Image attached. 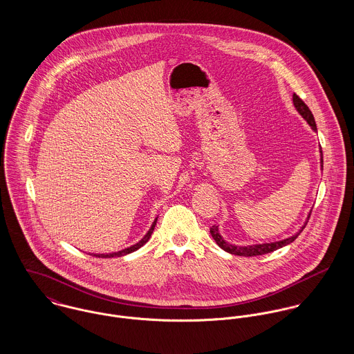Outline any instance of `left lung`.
<instances>
[{"label": "left lung", "mask_w": 354, "mask_h": 354, "mask_svg": "<svg viewBox=\"0 0 354 354\" xmlns=\"http://www.w3.org/2000/svg\"><path fill=\"white\" fill-rule=\"evenodd\" d=\"M293 104H295L296 110L299 111V114L308 122V125L310 127V129H312L313 132H317L313 114L310 113L309 107H308L296 94L293 95ZM319 152H320V166H322V170H323V152H322V147H319ZM309 215H310V214H308L304 226H301V229H300L296 234H293V236H290V237H288V239H285V240L274 241V243H263V244H253V245H234V244L227 243V241L221 236L219 229H218L219 226H212V227L209 229V233H211L212 239L215 240V243L218 244V247L222 248V250L226 251V252L232 253V254H237V256H259V254L274 252V251H277V250H279V248H282V247H286V245H289L290 243H293V241L299 237V234L303 232L304 227H305V225H306V222H308V219H309Z\"/></svg>", "instance_id": "obj_1"}]
</instances>
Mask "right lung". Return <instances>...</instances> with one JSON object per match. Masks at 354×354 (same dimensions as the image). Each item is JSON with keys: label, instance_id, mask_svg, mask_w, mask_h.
<instances>
[{"label": "right lung", "instance_id": "obj_1", "mask_svg": "<svg viewBox=\"0 0 354 354\" xmlns=\"http://www.w3.org/2000/svg\"><path fill=\"white\" fill-rule=\"evenodd\" d=\"M156 221H158V216L153 219V222H152L151 227L149 229V232L146 233V236L139 241V243H136V244H133V245H131V247H128V248H125V250H121V251H118V252H111V253H90V254H93V256H95V257H120V256H124V254H128V253L135 252V251H138L139 248H142L150 239H151L152 232H153V227H155V225H156Z\"/></svg>", "mask_w": 354, "mask_h": 354}]
</instances>
